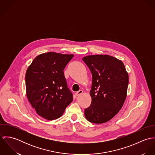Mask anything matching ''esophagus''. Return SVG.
<instances>
[{
  "mask_svg": "<svg viewBox=\"0 0 155 155\" xmlns=\"http://www.w3.org/2000/svg\"><path fill=\"white\" fill-rule=\"evenodd\" d=\"M82 92H83V91H82V90H79V91H78L77 92H76V94H75V95H76V96H78V95H81V94Z\"/></svg>",
  "mask_w": 155,
  "mask_h": 155,
  "instance_id": "obj_1",
  "label": "esophagus"
}]
</instances>
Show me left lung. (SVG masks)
I'll list each match as a JSON object with an SVG mask.
<instances>
[{
	"instance_id": "8db88e82",
	"label": "left lung",
	"mask_w": 155,
	"mask_h": 155,
	"mask_svg": "<svg viewBox=\"0 0 155 155\" xmlns=\"http://www.w3.org/2000/svg\"><path fill=\"white\" fill-rule=\"evenodd\" d=\"M92 77V101L85 109L89 122L103 124L111 119L122 107L127 95L128 72L123 62L109 55H92L82 58Z\"/></svg>"
}]
</instances>
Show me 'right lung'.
Returning a JSON list of instances; mask_svg holds the SVG:
<instances>
[{"label": "right lung", "instance_id": "obj_1", "mask_svg": "<svg viewBox=\"0 0 155 155\" xmlns=\"http://www.w3.org/2000/svg\"><path fill=\"white\" fill-rule=\"evenodd\" d=\"M73 56L54 52L41 54L27 69V99L36 113L47 120L61 117L73 101L63 71Z\"/></svg>", "mask_w": 155, "mask_h": 155}]
</instances>
